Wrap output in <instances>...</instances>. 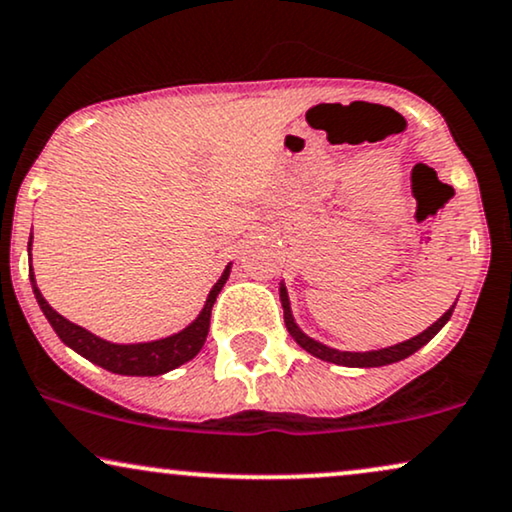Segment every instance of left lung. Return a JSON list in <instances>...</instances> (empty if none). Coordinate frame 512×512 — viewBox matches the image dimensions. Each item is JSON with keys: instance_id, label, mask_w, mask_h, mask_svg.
Masks as SVG:
<instances>
[{"instance_id": "left-lung-1", "label": "left lung", "mask_w": 512, "mask_h": 512, "mask_svg": "<svg viewBox=\"0 0 512 512\" xmlns=\"http://www.w3.org/2000/svg\"><path fill=\"white\" fill-rule=\"evenodd\" d=\"M281 302H283V316H286V328H288V333L295 338L297 345H300L302 349H307L309 354H314L316 359L331 361V364H340V366H361V368L387 366V364H394V361L411 357L413 352H418V349L423 347L425 342H430L439 331H442V326L451 319V314H454V307H456V304H454L449 312H444L442 319H437L435 323H432L428 331H423L420 335H416V338H411L406 342H399V345H394V347L378 349V352H340V349L326 347V345H321V342L307 338V335H304L300 328L295 326L293 314H290L286 288H281Z\"/></svg>"}]
</instances>
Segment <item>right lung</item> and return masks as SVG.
I'll use <instances>...</instances> for the list:
<instances>
[{
	"instance_id": "add662e5",
	"label": "right lung",
	"mask_w": 512,
	"mask_h": 512,
	"mask_svg": "<svg viewBox=\"0 0 512 512\" xmlns=\"http://www.w3.org/2000/svg\"><path fill=\"white\" fill-rule=\"evenodd\" d=\"M32 243V236H30ZM229 269H224V274L219 281L215 283V288L210 290L208 302H205L203 312L196 321L191 323L189 328L177 335H170L165 340H155V342H141V345H113V342H106L101 338H96L84 328L75 326L68 319H63L56 309L49 307V302L44 300L40 288L35 283V274H32L30 267V281H32V293H35L37 302H40L44 316H47L51 328H54L58 338L70 349H75L77 354H82L84 359H89L92 364L106 368L111 373H120V375H160L172 371L186 361H191L196 354L203 349L205 338H208L210 331V314H212V304H215L219 290L224 288L226 278H229Z\"/></svg>"
}]
</instances>
